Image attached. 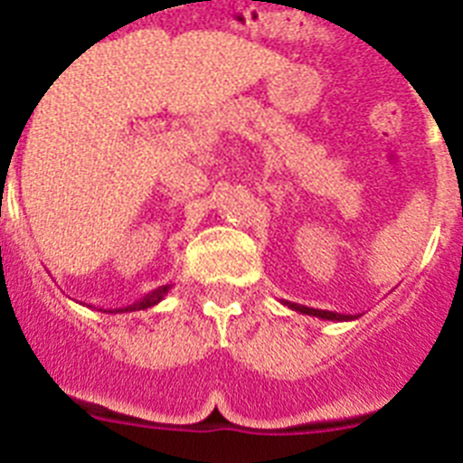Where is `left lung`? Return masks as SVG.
<instances>
[{
  "label": "left lung",
  "mask_w": 463,
  "mask_h": 463,
  "mask_svg": "<svg viewBox=\"0 0 463 463\" xmlns=\"http://www.w3.org/2000/svg\"><path fill=\"white\" fill-rule=\"evenodd\" d=\"M282 304L288 306V308L297 310V313L313 315V317H320V320H331V322H347V320H354V315H341V313H334V310H317V308H308V306L292 304V301H282Z\"/></svg>",
  "instance_id": "1"
}]
</instances>
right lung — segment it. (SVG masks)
Here are the masks:
<instances>
[{"instance_id": "right-lung-1", "label": "right lung", "mask_w": 463, "mask_h": 463, "mask_svg": "<svg viewBox=\"0 0 463 463\" xmlns=\"http://www.w3.org/2000/svg\"><path fill=\"white\" fill-rule=\"evenodd\" d=\"M174 288V285H162V288H157V289H153V292H148L146 294V297H141L138 298V301H134V304H129V306H122V308H99V310H104V313H132V310H146V308H153V306H157L159 301H162V298L166 297V292H169V289Z\"/></svg>"}]
</instances>
